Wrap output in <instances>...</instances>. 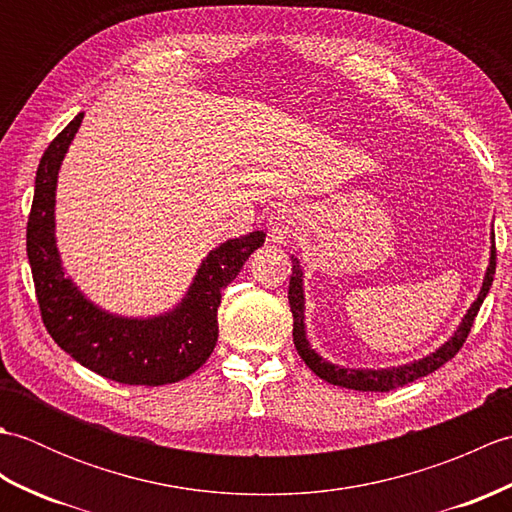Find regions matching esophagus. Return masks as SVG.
Here are the masks:
<instances>
[{
	"label": "esophagus",
	"mask_w": 512,
	"mask_h": 512,
	"mask_svg": "<svg viewBox=\"0 0 512 512\" xmlns=\"http://www.w3.org/2000/svg\"><path fill=\"white\" fill-rule=\"evenodd\" d=\"M301 222V211L297 206L290 204H277L273 211L268 215V231H270V239L273 242H286L290 237L292 228Z\"/></svg>",
	"instance_id": "obj_1"
}]
</instances>
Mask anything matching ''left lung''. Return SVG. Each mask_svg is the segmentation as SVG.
<instances>
[{"instance_id": "left-lung-1", "label": "left lung", "mask_w": 512, "mask_h": 512, "mask_svg": "<svg viewBox=\"0 0 512 512\" xmlns=\"http://www.w3.org/2000/svg\"><path fill=\"white\" fill-rule=\"evenodd\" d=\"M495 246L491 250V264H488L484 284L480 290V297L471 306V310L466 312V317L462 325L451 336V341L444 343L438 352H433L427 358H420V361L411 363V365H402V367H391V369H343L339 365H332L328 361L310 350V343L306 341V330H303V290H301V268L297 259H292V275H290V284H288V301H290V312H292V336H295V347L299 356L303 358L314 374L319 378L328 380L332 385H339L345 389H356V391H391L398 389L402 385H409L413 380H418L422 376H427L431 372H436L438 367H442L447 361L462 350V345L469 336L477 312H480V306L484 303L488 290H491L493 277H495Z\"/></svg>"}]
</instances>
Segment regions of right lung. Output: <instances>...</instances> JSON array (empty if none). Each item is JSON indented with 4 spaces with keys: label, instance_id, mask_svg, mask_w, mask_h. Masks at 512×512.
<instances>
[{
    "label": "right lung",
    "instance_id": "obj_1",
    "mask_svg": "<svg viewBox=\"0 0 512 512\" xmlns=\"http://www.w3.org/2000/svg\"><path fill=\"white\" fill-rule=\"evenodd\" d=\"M83 112L63 127L43 151L35 198L26 226L28 262L35 279L41 321L63 352L76 363L123 385H167L200 369L217 343V308L222 290L239 275L264 233L228 239L204 259L180 306L156 319H123L85 299L63 275L54 242V189L68 145Z\"/></svg>",
    "mask_w": 512,
    "mask_h": 512
}]
</instances>
